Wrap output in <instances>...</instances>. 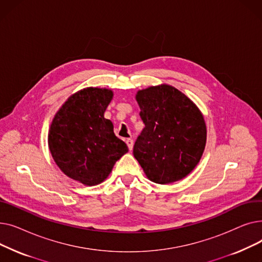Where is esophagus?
Instances as JSON below:
<instances>
[{"label": "esophagus", "mask_w": 262, "mask_h": 262, "mask_svg": "<svg viewBox=\"0 0 262 262\" xmlns=\"http://www.w3.org/2000/svg\"><path fill=\"white\" fill-rule=\"evenodd\" d=\"M126 144L128 145L129 150H132L133 147H134V140L133 139H126Z\"/></svg>", "instance_id": "1"}]
</instances>
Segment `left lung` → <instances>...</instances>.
<instances>
[{
    "instance_id": "8db88e82",
    "label": "left lung",
    "mask_w": 262,
    "mask_h": 262,
    "mask_svg": "<svg viewBox=\"0 0 262 262\" xmlns=\"http://www.w3.org/2000/svg\"><path fill=\"white\" fill-rule=\"evenodd\" d=\"M136 101L145 124L134 156L156 184L178 182L194 170L204 153L207 129L199 107L173 86L139 90Z\"/></svg>"
}]
</instances>
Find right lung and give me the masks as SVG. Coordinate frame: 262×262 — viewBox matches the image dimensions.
Wrapping results in <instances>:
<instances>
[{"label":"right lung","instance_id":"obj_1","mask_svg":"<svg viewBox=\"0 0 262 262\" xmlns=\"http://www.w3.org/2000/svg\"><path fill=\"white\" fill-rule=\"evenodd\" d=\"M113 96L112 89H81L69 96L51 123L48 143L54 161L63 174L85 186L103 183L128 152L115 135L113 122L104 118Z\"/></svg>","mask_w":262,"mask_h":262}]
</instances>
